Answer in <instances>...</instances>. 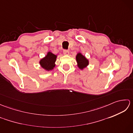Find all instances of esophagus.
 <instances>
[{
	"mask_svg": "<svg viewBox=\"0 0 133 133\" xmlns=\"http://www.w3.org/2000/svg\"><path fill=\"white\" fill-rule=\"evenodd\" d=\"M63 54L65 55H68L69 54V51L67 50H63Z\"/></svg>",
	"mask_w": 133,
	"mask_h": 133,
	"instance_id": "34e87169",
	"label": "esophagus"
}]
</instances>
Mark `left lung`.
Masks as SVG:
<instances>
[{"label":"left lung","instance_id":"left-lung-1","mask_svg":"<svg viewBox=\"0 0 133 133\" xmlns=\"http://www.w3.org/2000/svg\"><path fill=\"white\" fill-rule=\"evenodd\" d=\"M76 59H77L79 68L81 69H83L89 64L88 60L84 56L82 55L81 53L78 54L77 56H76Z\"/></svg>","mask_w":133,"mask_h":133}]
</instances>
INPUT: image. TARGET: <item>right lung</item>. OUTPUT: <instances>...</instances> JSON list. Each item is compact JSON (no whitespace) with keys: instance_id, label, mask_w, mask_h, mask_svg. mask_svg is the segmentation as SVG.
<instances>
[{"instance_id":"add662e5","label":"right lung","mask_w":133,"mask_h":133,"mask_svg":"<svg viewBox=\"0 0 133 133\" xmlns=\"http://www.w3.org/2000/svg\"><path fill=\"white\" fill-rule=\"evenodd\" d=\"M56 55L51 52L47 53V55L40 61V64L41 66L43 69L47 70H51L53 69L54 67L55 66L54 63L56 61Z\"/></svg>"}]
</instances>
